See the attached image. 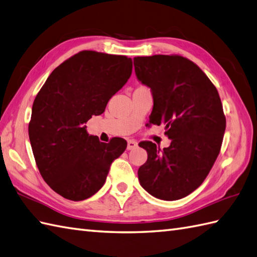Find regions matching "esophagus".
Segmentation results:
<instances>
[{"mask_svg": "<svg viewBox=\"0 0 257 257\" xmlns=\"http://www.w3.org/2000/svg\"><path fill=\"white\" fill-rule=\"evenodd\" d=\"M136 147H138V142H135L134 140H128L127 141V151H132Z\"/></svg>", "mask_w": 257, "mask_h": 257, "instance_id": "34e87169", "label": "esophagus"}]
</instances>
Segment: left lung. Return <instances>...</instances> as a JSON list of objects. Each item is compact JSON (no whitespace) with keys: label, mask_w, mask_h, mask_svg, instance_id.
Segmentation results:
<instances>
[{"label":"left lung","mask_w":257,"mask_h":257,"mask_svg":"<svg viewBox=\"0 0 257 257\" xmlns=\"http://www.w3.org/2000/svg\"><path fill=\"white\" fill-rule=\"evenodd\" d=\"M134 68L153 94L150 124H164L172 141L164 150L148 141L139 144L147 152L140 184L157 199L178 200L202 184L220 153L225 116L218 90L181 56L135 57Z\"/></svg>","instance_id":"obj_1"}]
</instances>
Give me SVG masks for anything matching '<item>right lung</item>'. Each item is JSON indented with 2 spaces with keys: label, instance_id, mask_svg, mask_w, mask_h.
Returning a JSON list of instances; mask_svg holds the SVG:
<instances>
[{
  "label": "right lung",
  "instance_id": "1",
  "mask_svg": "<svg viewBox=\"0 0 257 257\" xmlns=\"http://www.w3.org/2000/svg\"><path fill=\"white\" fill-rule=\"evenodd\" d=\"M126 56L83 50L50 73L34 100L28 136L36 165L55 192L72 201L93 196L104 185L114 159L126 141L102 143L87 123L132 75Z\"/></svg>",
  "mask_w": 257,
  "mask_h": 257
}]
</instances>
